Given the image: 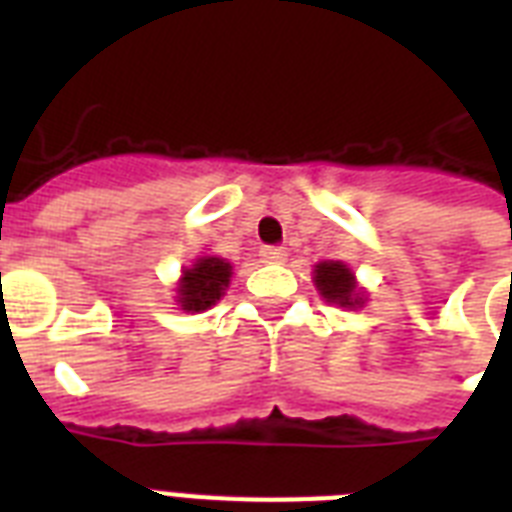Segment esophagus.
<instances>
[{
	"instance_id": "34e87169",
	"label": "esophagus",
	"mask_w": 512,
	"mask_h": 512,
	"mask_svg": "<svg viewBox=\"0 0 512 512\" xmlns=\"http://www.w3.org/2000/svg\"><path fill=\"white\" fill-rule=\"evenodd\" d=\"M260 260H263V263H284V260H287V252H284V249L281 247H263L260 249Z\"/></svg>"
}]
</instances>
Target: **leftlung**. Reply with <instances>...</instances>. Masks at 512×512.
Masks as SVG:
<instances>
[{"instance_id": "1", "label": "left lung", "mask_w": 512, "mask_h": 512, "mask_svg": "<svg viewBox=\"0 0 512 512\" xmlns=\"http://www.w3.org/2000/svg\"><path fill=\"white\" fill-rule=\"evenodd\" d=\"M313 284L327 303L358 311L366 305V289L358 287L356 273L342 260H321L313 265Z\"/></svg>"}]
</instances>
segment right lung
<instances>
[{"label":"right lung","mask_w":512,"mask_h":512,"mask_svg":"<svg viewBox=\"0 0 512 512\" xmlns=\"http://www.w3.org/2000/svg\"><path fill=\"white\" fill-rule=\"evenodd\" d=\"M233 265L217 255H201L180 271L175 284V303L185 313L209 311L231 284Z\"/></svg>","instance_id":"obj_1"}]
</instances>
